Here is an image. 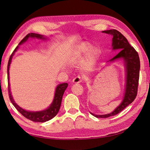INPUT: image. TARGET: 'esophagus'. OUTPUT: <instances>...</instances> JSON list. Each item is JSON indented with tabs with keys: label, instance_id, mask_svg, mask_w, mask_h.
I'll return each instance as SVG.
<instances>
[{
	"label": "esophagus",
	"instance_id": "esophagus-1",
	"mask_svg": "<svg viewBox=\"0 0 150 150\" xmlns=\"http://www.w3.org/2000/svg\"><path fill=\"white\" fill-rule=\"evenodd\" d=\"M82 78L80 77V76H76L75 78H74V79H73V82H74V83H79L82 82Z\"/></svg>",
	"mask_w": 150,
	"mask_h": 150
}]
</instances>
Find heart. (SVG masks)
Listing matches in <instances>:
<instances>
[{"label": "heart", "instance_id": "b5f03b06", "mask_svg": "<svg viewBox=\"0 0 150 150\" xmlns=\"http://www.w3.org/2000/svg\"><path fill=\"white\" fill-rule=\"evenodd\" d=\"M84 68L86 70L91 68L96 62L99 55V50L96 47H93L87 42H82L75 45L71 49L68 56V60L71 64L77 65L83 60Z\"/></svg>", "mask_w": 150, "mask_h": 150}]
</instances>
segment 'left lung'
Listing matches in <instances>:
<instances>
[{"label": "left lung", "mask_w": 150, "mask_h": 150, "mask_svg": "<svg viewBox=\"0 0 150 150\" xmlns=\"http://www.w3.org/2000/svg\"><path fill=\"white\" fill-rule=\"evenodd\" d=\"M102 32L113 36L112 50H118V51H120L113 58L108 61V62L112 63L119 59H122L125 70V91L124 98L119 106L112 112L108 114L96 115L90 112L96 118H108L121 112L135 99L139 83L140 60L137 51L130 45L127 38L120 32L113 29L105 30Z\"/></svg>", "instance_id": "8db88e82"}]
</instances>
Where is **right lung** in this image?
Returning a JSON list of instances; mask_svg holds the SVG:
<instances>
[{
    "label": "right lung",
    "instance_id": "add662e5",
    "mask_svg": "<svg viewBox=\"0 0 150 150\" xmlns=\"http://www.w3.org/2000/svg\"><path fill=\"white\" fill-rule=\"evenodd\" d=\"M28 38H38V39H42V40H46L47 39V38L42 35H40V34L34 33H28L27 35H26L23 40L19 43L18 45L14 49V51L12 53V54L10 56L9 59L8 61V65H7V79H8V89H9V96L11 102L12 103V104L14 105L16 110L20 112L22 115L29 119V120H32L33 122H45L46 121H49L51 120L52 118L54 117L58 113L61 104V101H62V98L63 94L64 93L65 90L68 87L67 83H63L59 84L58 86H57L55 91L54 97V99L48 108L45 110H44L42 111H38V112H31V111H27L21 108L20 106H19L15 101H14L13 98L11 95V92L10 90V83H9V67L10 64L11 63V60H12L13 56H14L15 52H16L18 47L19 45H21L25 42L26 40L28 39Z\"/></svg>",
    "mask_w": 150,
    "mask_h": 150
}]
</instances>
